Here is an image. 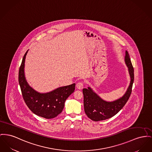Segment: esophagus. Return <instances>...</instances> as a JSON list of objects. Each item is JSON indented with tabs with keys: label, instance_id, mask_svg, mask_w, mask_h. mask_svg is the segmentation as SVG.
Listing matches in <instances>:
<instances>
[{
	"label": "esophagus",
	"instance_id": "obj_1",
	"mask_svg": "<svg viewBox=\"0 0 152 152\" xmlns=\"http://www.w3.org/2000/svg\"><path fill=\"white\" fill-rule=\"evenodd\" d=\"M76 87H77V88H78V89H81L83 88V87H84V84H83V82H78L77 83V84H76Z\"/></svg>",
	"mask_w": 152,
	"mask_h": 152
}]
</instances>
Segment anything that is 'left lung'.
Listing matches in <instances>:
<instances>
[{
	"mask_svg": "<svg viewBox=\"0 0 152 152\" xmlns=\"http://www.w3.org/2000/svg\"><path fill=\"white\" fill-rule=\"evenodd\" d=\"M125 60L128 67L131 81L126 92L121 98L114 102H107L100 98L90 87L83 89L84 111L91 120L97 122L114 116L124 107L130 98L134 82V68L127 51H126Z\"/></svg>",
	"mask_w": 152,
	"mask_h": 152,
	"instance_id": "obj_1",
	"label": "left lung"
}]
</instances>
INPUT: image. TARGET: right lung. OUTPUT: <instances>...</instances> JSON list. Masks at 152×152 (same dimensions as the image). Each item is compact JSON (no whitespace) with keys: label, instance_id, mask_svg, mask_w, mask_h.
I'll list each match as a JSON object with an SVG mask.
<instances>
[{"label":"right lung","instance_id":"add662e5","mask_svg":"<svg viewBox=\"0 0 152 152\" xmlns=\"http://www.w3.org/2000/svg\"><path fill=\"white\" fill-rule=\"evenodd\" d=\"M27 51L22 59L18 75L23 98L28 108L37 115L46 119L54 118L63 111L66 99L75 91V84L60 87L46 94L36 92L28 86L25 77L24 67Z\"/></svg>","mask_w":152,"mask_h":152}]
</instances>
